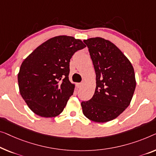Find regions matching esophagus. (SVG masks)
Segmentation results:
<instances>
[{
    "label": "esophagus",
    "mask_w": 156,
    "mask_h": 156,
    "mask_svg": "<svg viewBox=\"0 0 156 156\" xmlns=\"http://www.w3.org/2000/svg\"><path fill=\"white\" fill-rule=\"evenodd\" d=\"M82 86H83V83H77V87H78V88H80L81 87H82Z\"/></svg>",
    "instance_id": "1"
}]
</instances>
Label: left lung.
<instances>
[{"label":"left lung","mask_w":156,"mask_h":156,"mask_svg":"<svg viewBox=\"0 0 156 156\" xmlns=\"http://www.w3.org/2000/svg\"><path fill=\"white\" fill-rule=\"evenodd\" d=\"M83 42L94 65L97 84L92 98L81 102L83 114L94 122L110 121L129 105L136 87L134 69L109 41L97 37Z\"/></svg>","instance_id":"obj_1"}]
</instances>
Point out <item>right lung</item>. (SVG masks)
Wrapping results in <instances>:
<instances>
[{
  "label": "right lung",
  "mask_w": 156,
  "mask_h": 156,
  "mask_svg": "<svg viewBox=\"0 0 156 156\" xmlns=\"http://www.w3.org/2000/svg\"><path fill=\"white\" fill-rule=\"evenodd\" d=\"M85 48L82 41L72 36H56L22 62L18 74L20 94L36 115L52 118L63 111L74 90L69 79L70 59Z\"/></svg>",
  "instance_id": "1"
}]
</instances>
